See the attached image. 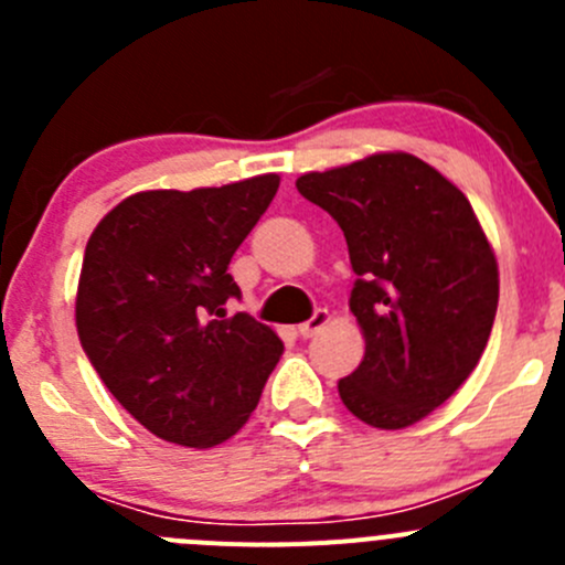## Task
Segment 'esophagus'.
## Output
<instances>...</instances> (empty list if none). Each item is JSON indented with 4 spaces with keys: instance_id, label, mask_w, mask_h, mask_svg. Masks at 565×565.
Here are the masks:
<instances>
[{
    "instance_id": "esophagus-1",
    "label": "esophagus",
    "mask_w": 565,
    "mask_h": 565,
    "mask_svg": "<svg viewBox=\"0 0 565 565\" xmlns=\"http://www.w3.org/2000/svg\"><path fill=\"white\" fill-rule=\"evenodd\" d=\"M328 322H330V315H328V309H317V311H315V317H311V319H306V322L300 324V328H298V333L303 335V339H311V335H317L319 330H322L324 324H328Z\"/></svg>"
}]
</instances>
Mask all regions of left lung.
I'll return each instance as SVG.
<instances>
[{"label": "left lung", "mask_w": 565, "mask_h": 565, "mask_svg": "<svg viewBox=\"0 0 565 565\" xmlns=\"http://www.w3.org/2000/svg\"><path fill=\"white\" fill-rule=\"evenodd\" d=\"M350 248V311L363 361L339 380L355 418L404 429L440 407L478 366L498 311V262L465 193L407 152H377L298 177Z\"/></svg>", "instance_id": "obj_1"}]
</instances>
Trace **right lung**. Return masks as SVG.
Segmentation results:
<instances>
[{"mask_svg": "<svg viewBox=\"0 0 565 565\" xmlns=\"http://www.w3.org/2000/svg\"><path fill=\"white\" fill-rule=\"evenodd\" d=\"M278 174L196 191H141L95 226L76 328L106 388L167 443L213 448L241 431L284 344L246 311L232 256L270 207Z\"/></svg>", "mask_w": 565, "mask_h": 565, "instance_id": "add662e5", "label": "right lung"}]
</instances>
